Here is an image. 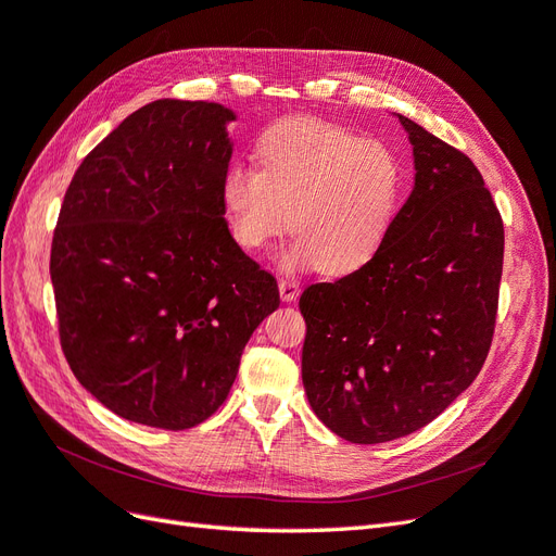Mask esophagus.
Masks as SVG:
<instances>
[{
	"label": "esophagus",
	"instance_id": "esophagus-1",
	"mask_svg": "<svg viewBox=\"0 0 556 556\" xmlns=\"http://www.w3.org/2000/svg\"><path fill=\"white\" fill-rule=\"evenodd\" d=\"M279 295L283 302H293L300 295V283L295 279H281L279 281Z\"/></svg>",
	"mask_w": 556,
	"mask_h": 556
}]
</instances>
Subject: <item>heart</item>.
<instances>
[{
    "instance_id": "heart-1",
    "label": "heart",
    "mask_w": 556,
    "mask_h": 556,
    "mask_svg": "<svg viewBox=\"0 0 556 556\" xmlns=\"http://www.w3.org/2000/svg\"><path fill=\"white\" fill-rule=\"evenodd\" d=\"M261 170L230 166L222 201L236 242L249 252L291 226V267L344 275L365 265L397 219L402 166L381 140L339 124L286 119L258 140Z\"/></svg>"
}]
</instances>
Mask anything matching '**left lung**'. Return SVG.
Listing matches in <instances>:
<instances>
[{"label":"left lung","instance_id":"obj_1","mask_svg":"<svg viewBox=\"0 0 556 556\" xmlns=\"http://www.w3.org/2000/svg\"><path fill=\"white\" fill-rule=\"evenodd\" d=\"M416 182L363 267L304 289L302 383L314 414L351 443L432 422L490 353L504 222L473 161L400 115Z\"/></svg>","mask_w":556,"mask_h":556}]
</instances>
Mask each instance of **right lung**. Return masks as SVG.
Returning <instances> with one entry per match:
<instances>
[{
  "label": "right lung",
  "instance_id": "right-lung-1",
  "mask_svg": "<svg viewBox=\"0 0 556 556\" xmlns=\"http://www.w3.org/2000/svg\"><path fill=\"white\" fill-rule=\"evenodd\" d=\"M230 119L219 103L152 101L83 159L64 193L50 247L60 344L124 420L170 432L207 420L279 307L277 279L224 217Z\"/></svg>",
  "mask_w": 556,
  "mask_h": 556
}]
</instances>
